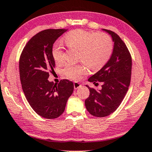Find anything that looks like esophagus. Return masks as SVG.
<instances>
[{"mask_svg": "<svg viewBox=\"0 0 152 152\" xmlns=\"http://www.w3.org/2000/svg\"><path fill=\"white\" fill-rule=\"evenodd\" d=\"M80 86H81V84H80L79 83H78V82H74V88L75 90H76V89L80 88Z\"/></svg>", "mask_w": 152, "mask_h": 152, "instance_id": "esophagus-1", "label": "esophagus"}]
</instances>
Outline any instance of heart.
<instances>
[{
  "label": "heart",
  "instance_id": "1",
  "mask_svg": "<svg viewBox=\"0 0 152 152\" xmlns=\"http://www.w3.org/2000/svg\"><path fill=\"white\" fill-rule=\"evenodd\" d=\"M66 46L78 50L77 59L92 70L102 68L110 59L113 49L111 38L105 33H94L82 29L74 30L64 36ZM51 55L56 64L64 61V50L60 42H56ZM88 69L83 64H66L62 72L68 78L79 80L87 73Z\"/></svg>",
  "mask_w": 152,
  "mask_h": 152
}]
</instances>
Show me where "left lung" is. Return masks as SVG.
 Segmentation results:
<instances>
[{
    "label": "left lung",
    "mask_w": 152,
    "mask_h": 152,
    "mask_svg": "<svg viewBox=\"0 0 152 152\" xmlns=\"http://www.w3.org/2000/svg\"><path fill=\"white\" fill-rule=\"evenodd\" d=\"M104 30L112 36L113 51L108 62L88 79L95 86L102 82V90L86 86L90 95L85 101L88 112L98 117L108 116L120 106L130 86L132 69L131 53L123 40L115 32Z\"/></svg>",
    "instance_id": "obj_1"
}]
</instances>
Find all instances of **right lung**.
<instances>
[{
    "instance_id": "add662e5",
    "label": "right lung",
    "mask_w": 152,
    "mask_h": 152,
    "mask_svg": "<svg viewBox=\"0 0 152 152\" xmlns=\"http://www.w3.org/2000/svg\"><path fill=\"white\" fill-rule=\"evenodd\" d=\"M68 29H46L33 36L24 46L19 58L22 89L32 108L40 116L55 119L60 116L74 91V83L63 79L49 82V73L56 63L51 50L54 42Z\"/></svg>"
}]
</instances>
